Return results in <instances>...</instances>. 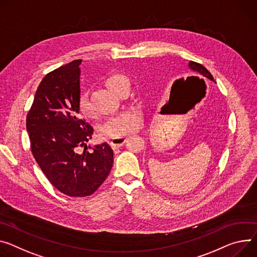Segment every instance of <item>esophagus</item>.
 <instances>
[{
	"mask_svg": "<svg viewBox=\"0 0 257 257\" xmlns=\"http://www.w3.org/2000/svg\"><path fill=\"white\" fill-rule=\"evenodd\" d=\"M126 142V137L124 136H120V137H113V138H110V146L112 148H120L121 146L124 145V143Z\"/></svg>",
	"mask_w": 257,
	"mask_h": 257,
	"instance_id": "34e87169",
	"label": "esophagus"
}]
</instances>
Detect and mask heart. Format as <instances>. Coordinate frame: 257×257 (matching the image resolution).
Returning a JSON list of instances; mask_svg holds the SVG:
<instances>
[{
    "label": "heart",
    "mask_w": 257,
    "mask_h": 257,
    "mask_svg": "<svg viewBox=\"0 0 257 257\" xmlns=\"http://www.w3.org/2000/svg\"><path fill=\"white\" fill-rule=\"evenodd\" d=\"M104 86L115 94H120V92L127 87V80L118 75H112L107 77L103 81ZM77 108L79 113L83 118H90L92 115V108L88 99L81 95L77 101ZM142 126V114L141 111L135 108L124 110L116 114L109 116L108 119L100 126L101 133L109 138L120 137L130 134L138 130Z\"/></svg>",
    "instance_id": "heart-1"
}]
</instances>
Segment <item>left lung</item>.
Here are the masks:
<instances>
[{
	"label": "left lung",
	"mask_w": 257,
	"mask_h": 257,
	"mask_svg": "<svg viewBox=\"0 0 257 257\" xmlns=\"http://www.w3.org/2000/svg\"><path fill=\"white\" fill-rule=\"evenodd\" d=\"M189 67L192 69V71H194L195 73H197V75H199L200 77H203V78H205V79L207 78V79H209V80L214 81L212 75L210 74V72L208 71V69H207L204 65H202V64H200V63H198V62H195V61H190Z\"/></svg>",
	"instance_id": "obj_1"
}]
</instances>
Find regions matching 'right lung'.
<instances>
[{
	"label": "right lung",
	"instance_id": "1",
	"mask_svg": "<svg viewBox=\"0 0 257 257\" xmlns=\"http://www.w3.org/2000/svg\"><path fill=\"white\" fill-rule=\"evenodd\" d=\"M74 60L44 77L27 115L32 153L41 170L60 193L92 195L112 167L108 144L88 146L93 128L80 119V64Z\"/></svg>",
	"mask_w": 257,
	"mask_h": 257
}]
</instances>
